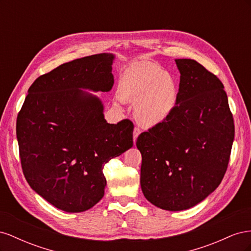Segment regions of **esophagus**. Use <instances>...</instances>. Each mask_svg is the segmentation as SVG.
Segmentation results:
<instances>
[{
	"label": "esophagus",
	"mask_w": 251,
	"mask_h": 251,
	"mask_svg": "<svg viewBox=\"0 0 251 251\" xmlns=\"http://www.w3.org/2000/svg\"><path fill=\"white\" fill-rule=\"evenodd\" d=\"M140 133H141V131H140L139 127H134V132H133V140H134V143L136 142V139L138 138V136H139Z\"/></svg>",
	"instance_id": "esophagus-1"
}]
</instances>
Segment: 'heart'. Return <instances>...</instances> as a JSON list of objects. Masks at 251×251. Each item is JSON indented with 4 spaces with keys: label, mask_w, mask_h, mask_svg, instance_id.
<instances>
[{
    "label": "heart",
    "mask_w": 251,
    "mask_h": 251,
    "mask_svg": "<svg viewBox=\"0 0 251 251\" xmlns=\"http://www.w3.org/2000/svg\"><path fill=\"white\" fill-rule=\"evenodd\" d=\"M178 83L161 67L141 63L121 73L117 95L134 104V117L144 127H154L168 119L178 101Z\"/></svg>",
    "instance_id": "obj_1"
}]
</instances>
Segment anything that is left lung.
Instances as JSON below:
<instances>
[{
  "label": "left lung",
  "instance_id": "obj_1",
  "mask_svg": "<svg viewBox=\"0 0 251 251\" xmlns=\"http://www.w3.org/2000/svg\"><path fill=\"white\" fill-rule=\"evenodd\" d=\"M178 101L164 123L141 133L140 185L155 206L188 209L221 183L228 166L234 124L224 86L194 59H175Z\"/></svg>",
  "mask_w": 251,
  "mask_h": 251
}]
</instances>
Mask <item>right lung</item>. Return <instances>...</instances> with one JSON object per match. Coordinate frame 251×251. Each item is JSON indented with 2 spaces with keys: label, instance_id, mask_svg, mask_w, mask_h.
<instances>
[{
  "label": "right lung",
  "instance_id": "1",
  "mask_svg": "<svg viewBox=\"0 0 251 251\" xmlns=\"http://www.w3.org/2000/svg\"><path fill=\"white\" fill-rule=\"evenodd\" d=\"M112 53L74 59L37 77L17 118L24 176L33 191L67 212L93 207L104 195V164L133 147V123L108 124L103 104L82 90L109 92Z\"/></svg>",
  "mask_w": 251,
  "mask_h": 251
}]
</instances>
